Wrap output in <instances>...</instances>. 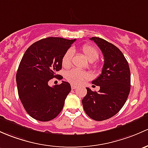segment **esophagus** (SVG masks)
<instances>
[{
	"instance_id": "1",
	"label": "esophagus",
	"mask_w": 148,
	"mask_h": 148,
	"mask_svg": "<svg viewBox=\"0 0 148 148\" xmlns=\"http://www.w3.org/2000/svg\"><path fill=\"white\" fill-rule=\"evenodd\" d=\"M78 88V86L77 85H74V84H71V89H76V88Z\"/></svg>"
}]
</instances>
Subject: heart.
<instances>
[{"label": "heart", "mask_w": 148, "mask_h": 148, "mask_svg": "<svg viewBox=\"0 0 148 148\" xmlns=\"http://www.w3.org/2000/svg\"><path fill=\"white\" fill-rule=\"evenodd\" d=\"M82 50L86 58L90 62H94L99 58V52L94 47L90 45H84L82 47ZM73 51L71 49H67L64 54L62 59V66L65 68L71 66L73 57ZM66 79L73 84H80L84 81L89 78V74L86 71L78 69H73L67 71L66 74Z\"/></svg>", "instance_id": "heart-1"}]
</instances>
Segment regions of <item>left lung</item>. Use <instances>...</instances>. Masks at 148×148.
Returning <instances> with one entry per match:
<instances>
[{"mask_svg": "<svg viewBox=\"0 0 148 148\" xmlns=\"http://www.w3.org/2000/svg\"><path fill=\"white\" fill-rule=\"evenodd\" d=\"M90 40L101 50L104 64L101 74L92 82L100 86L99 92L86 88L82 104L91 119L101 121L115 116L126 102L130 90V71L126 59L117 47L100 37Z\"/></svg>", "mask_w": 148, "mask_h": 148, "instance_id": "8db88e82", "label": "left lung"}]
</instances>
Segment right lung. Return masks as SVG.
Wrapping results in <instances>:
<instances>
[{"instance_id": "add662e5", "label": "right lung", "mask_w": 148, "mask_h": 148, "mask_svg": "<svg viewBox=\"0 0 148 148\" xmlns=\"http://www.w3.org/2000/svg\"><path fill=\"white\" fill-rule=\"evenodd\" d=\"M75 41L47 37L33 43L25 52L16 74L18 92L25 111L35 120L51 121L62 111L71 86L63 81L51 87L48 82L60 76L56 73L62 69V57Z\"/></svg>"}]
</instances>
